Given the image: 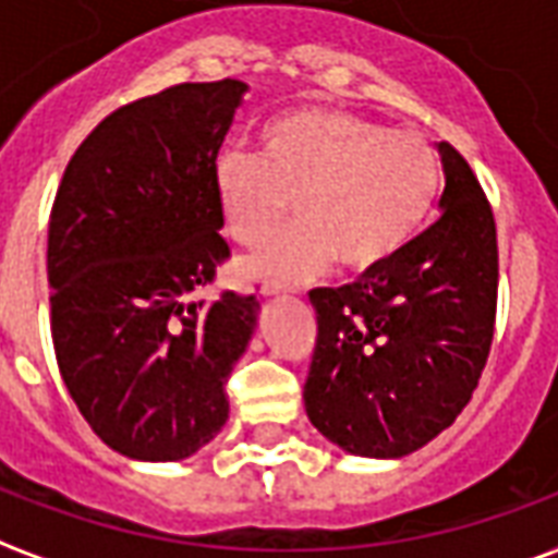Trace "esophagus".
<instances>
[{
  "mask_svg": "<svg viewBox=\"0 0 558 558\" xmlns=\"http://www.w3.org/2000/svg\"><path fill=\"white\" fill-rule=\"evenodd\" d=\"M288 291H284L282 284H274V282H264L262 284V296H284Z\"/></svg>",
  "mask_w": 558,
  "mask_h": 558,
  "instance_id": "1",
  "label": "esophagus"
}]
</instances>
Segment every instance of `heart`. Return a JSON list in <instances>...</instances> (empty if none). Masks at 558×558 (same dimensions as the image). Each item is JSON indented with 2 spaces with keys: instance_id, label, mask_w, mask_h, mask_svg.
Returning <instances> with one entry per match:
<instances>
[{
  "instance_id": "b5f03b06",
  "label": "heart",
  "mask_w": 558,
  "mask_h": 558,
  "mask_svg": "<svg viewBox=\"0 0 558 558\" xmlns=\"http://www.w3.org/2000/svg\"><path fill=\"white\" fill-rule=\"evenodd\" d=\"M437 186L440 166L422 136L341 109L284 112L262 130V157L222 150L214 162L219 210L238 243H262L294 198L300 222L240 264L274 284L306 282L332 258L351 274L384 267L418 234Z\"/></svg>"
}]
</instances>
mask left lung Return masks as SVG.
Returning a JSON list of instances; mask_svg holds the SVG:
<instances>
[{"mask_svg":"<svg viewBox=\"0 0 558 558\" xmlns=\"http://www.w3.org/2000/svg\"><path fill=\"white\" fill-rule=\"evenodd\" d=\"M440 217L392 262L353 284L315 288L318 341L306 416L360 458H404L458 418L490 353L496 226L473 169L449 142Z\"/></svg>","mask_w":558,"mask_h":558,"instance_id":"left-lung-1","label":"left lung"}]
</instances>
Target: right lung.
<instances>
[{
    "label": "right lung",
    "mask_w": 558,
    "mask_h": 558,
    "mask_svg": "<svg viewBox=\"0 0 558 558\" xmlns=\"http://www.w3.org/2000/svg\"><path fill=\"white\" fill-rule=\"evenodd\" d=\"M250 85H172L104 118L64 169L47 238L52 344L76 408L133 461H184L229 418L262 303L198 296L229 243L214 162Z\"/></svg>",
    "instance_id": "add662e5"
}]
</instances>
